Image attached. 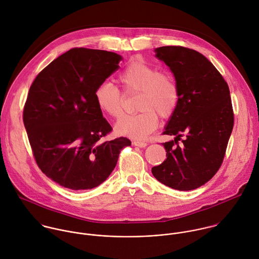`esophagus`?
<instances>
[{
  "label": "esophagus",
  "instance_id": "obj_1",
  "mask_svg": "<svg viewBox=\"0 0 259 259\" xmlns=\"http://www.w3.org/2000/svg\"><path fill=\"white\" fill-rule=\"evenodd\" d=\"M133 144H134L135 146L140 147V148H143V147H146V146H147V143H146V142H144V141H138V140L133 141Z\"/></svg>",
  "mask_w": 259,
  "mask_h": 259
}]
</instances>
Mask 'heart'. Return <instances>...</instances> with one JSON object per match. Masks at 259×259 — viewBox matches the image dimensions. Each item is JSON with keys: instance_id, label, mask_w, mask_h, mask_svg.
<instances>
[{"instance_id": "b5f03b06", "label": "heart", "mask_w": 259, "mask_h": 259, "mask_svg": "<svg viewBox=\"0 0 259 259\" xmlns=\"http://www.w3.org/2000/svg\"><path fill=\"white\" fill-rule=\"evenodd\" d=\"M125 94L139 93V113L126 116L116 125L117 133L135 139L145 138L158 125V117L170 118L180 103V87L175 76L148 64L142 59L131 60L118 77ZM98 107L114 119L124 114V95L109 81L100 83L95 91Z\"/></svg>"}]
</instances>
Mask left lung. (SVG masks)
I'll return each mask as SVG.
<instances>
[{
    "instance_id": "left-lung-1",
    "label": "left lung",
    "mask_w": 259,
    "mask_h": 259,
    "mask_svg": "<svg viewBox=\"0 0 259 259\" xmlns=\"http://www.w3.org/2000/svg\"><path fill=\"white\" fill-rule=\"evenodd\" d=\"M155 52L175 74L180 103L163 132L176 138L162 143L166 159L151 171L171 189L195 190L209 182L223 163L234 125L229 87L213 63L194 49L161 46Z\"/></svg>"
}]
</instances>
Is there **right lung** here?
<instances>
[{
    "label": "right lung",
    "mask_w": 259,
    "mask_h": 259,
    "mask_svg": "<svg viewBox=\"0 0 259 259\" xmlns=\"http://www.w3.org/2000/svg\"><path fill=\"white\" fill-rule=\"evenodd\" d=\"M115 52L72 48L43 68L23 111L33 156L41 171L73 191L100 186L131 141L106 140L112 131L95 99L97 87L119 68Z\"/></svg>",
    "instance_id": "1"
}]
</instances>
